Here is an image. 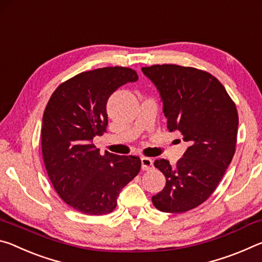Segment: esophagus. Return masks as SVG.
<instances>
[{
	"label": "esophagus",
	"instance_id": "obj_1",
	"mask_svg": "<svg viewBox=\"0 0 262 262\" xmlns=\"http://www.w3.org/2000/svg\"><path fill=\"white\" fill-rule=\"evenodd\" d=\"M141 167L143 171H149L150 168L154 167L152 159L147 158V157H142L141 158Z\"/></svg>",
	"mask_w": 262,
	"mask_h": 262
}]
</instances>
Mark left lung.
<instances>
[{"mask_svg": "<svg viewBox=\"0 0 262 262\" xmlns=\"http://www.w3.org/2000/svg\"><path fill=\"white\" fill-rule=\"evenodd\" d=\"M159 92L167 129L179 130L188 142L176 166L157 159L166 184L151 198L164 212H185L200 206L223 178L236 150V105L216 77L202 70L177 64L143 67Z\"/></svg>", "mask_w": 262, "mask_h": 262, "instance_id": "left-lung-1", "label": "left lung"}]
</instances>
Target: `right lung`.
Returning <instances> with one entry per match:
<instances>
[{
  "mask_svg": "<svg viewBox=\"0 0 262 262\" xmlns=\"http://www.w3.org/2000/svg\"><path fill=\"white\" fill-rule=\"evenodd\" d=\"M139 79L136 72L107 67L81 73L53 92L42 117L41 149L53 187L67 205L86 215L117 207L121 189L141 168L135 156H119L92 143L106 132L110 96Z\"/></svg>",
  "mask_w": 262,
  "mask_h": 262,
  "instance_id": "right-lung-1",
  "label": "right lung"
}]
</instances>
